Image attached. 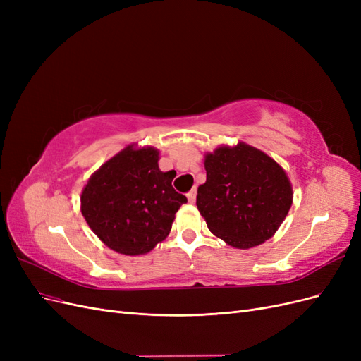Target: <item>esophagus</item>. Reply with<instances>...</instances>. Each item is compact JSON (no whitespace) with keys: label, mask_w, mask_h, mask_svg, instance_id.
I'll use <instances>...</instances> for the list:
<instances>
[{"label":"esophagus","mask_w":361,"mask_h":361,"mask_svg":"<svg viewBox=\"0 0 361 361\" xmlns=\"http://www.w3.org/2000/svg\"><path fill=\"white\" fill-rule=\"evenodd\" d=\"M195 195H197V191H195L194 188L187 194V199H188L190 203H194V202H195Z\"/></svg>","instance_id":"1"}]
</instances>
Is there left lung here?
Segmentation results:
<instances>
[{
	"mask_svg": "<svg viewBox=\"0 0 361 361\" xmlns=\"http://www.w3.org/2000/svg\"><path fill=\"white\" fill-rule=\"evenodd\" d=\"M204 170L195 204L216 238L247 250L274 236L293 199L292 183L277 161L239 141L204 154Z\"/></svg>",
	"mask_w": 361,
	"mask_h": 361,
	"instance_id": "8db88e82",
	"label": "left lung"
}]
</instances>
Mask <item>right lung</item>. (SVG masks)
<instances>
[{"mask_svg": "<svg viewBox=\"0 0 361 361\" xmlns=\"http://www.w3.org/2000/svg\"><path fill=\"white\" fill-rule=\"evenodd\" d=\"M159 150L129 145L84 185L81 212L101 241L125 256L147 255L171 231L187 197L174 191L176 171H161Z\"/></svg>", "mask_w": 361, "mask_h": 361, "instance_id": "right-lung-1", "label": "right lung"}]
</instances>
